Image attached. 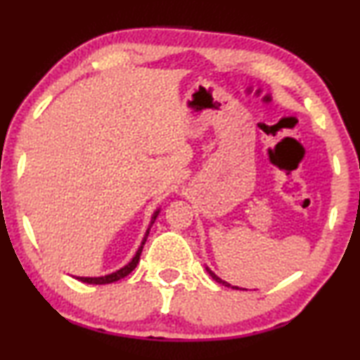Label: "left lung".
<instances>
[{"label":"left lung","instance_id":"left-lung-1","mask_svg":"<svg viewBox=\"0 0 360 360\" xmlns=\"http://www.w3.org/2000/svg\"><path fill=\"white\" fill-rule=\"evenodd\" d=\"M205 269H207V272H209V274H210V277H212V279H214V281H217V282H219V283H221V285H225V287H231V288H236V290H246V288H240V287H235V285H231V283H229V282L221 281L219 276H215V274H214V272H212V271L209 269V267H205Z\"/></svg>","mask_w":360,"mask_h":360}]
</instances>
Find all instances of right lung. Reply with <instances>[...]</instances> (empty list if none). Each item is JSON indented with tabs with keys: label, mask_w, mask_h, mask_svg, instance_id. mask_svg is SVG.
I'll list each match as a JSON object with an SVG mask.
<instances>
[{
	"label": "right lung",
	"mask_w": 360,
	"mask_h": 360,
	"mask_svg": "<svg viewBox=\"0 0 360 360\" xmlns=\"http://www.w3.org/2000/svg\"><path fill=\"white\" fill-rule=\"evenodd\" d=\"M158 214H160V209L155 212L153 217H151V221H150V225H148V230H146L145 236H143V240H141V245H140V248H139V250H136L135 256L131 257V261L129 262V264H125V266L122 267V269L115 271V272H112V274H108V276H103V277H77V279H78V281H81V282H84V283H93V285H104V283H112V282H115V281L124 279L125 276H129L130 272L135 269L136 264H139V261H140V255H141V250H143V245H145L146 238H148V233H150L151 225L155 224V220H156V217H158Z\"/></svg>",
	"instance_id": "obj_1"
}]
</instances>
